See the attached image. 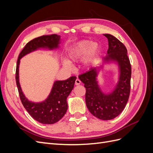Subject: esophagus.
Listing matches in <instances>:
<instances>
[{"mask_svg":"<svg viewBox=\"0 0 153 153\" xmlns=\"http://www.w3.org/2000/svg\"><path fill=\"white\" fill-rule=\"evenodd\" d=\"M75 84L76 85H80V84H81V81H80L79 79H78V78H76V80H75Z\"/></svg>","mask_w":153,"mask_h":153,"instance_id":"1","label":"esophagus"}]
</instances>
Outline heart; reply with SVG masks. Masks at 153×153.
Here are the masks:
<instances>
[{
	"instance_id": "1",
	"label": "heart",
	"mask_w": 153,
	"mask_h": 153,
	"mask_svg": "<svg viewBox=\"0 0 153 153\" xmlns=\"http://www.w3.org/2000/svg\"><path fill=\"white\" fill-rule=\"evenodd\" d=\"M100 51V47L98 43L82 40L68 50L67 56L69 61L64 60L62 64L66 68L71 69L73 66L70 62H78L84 59L83 64L84 67L89 68L95 62Z\"/></svg>"
}]
</instances>
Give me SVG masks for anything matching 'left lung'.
Returning a JSON list of instances; mask_svg holds the SVG:
<instances>
[{
	"label": "left lung",
	"instance_id": "obj_1",
	"mask_svg": "<svg viewBox=\"0 0 153 153\" xmlns=\"http://www.w3.org/2000/svg\"><path fill=\"white\" fill-rule=\"evenodd\" d=\"M108 41V49L106 61H116L120 68V76L116 88L111 94H104L96 81L99 67L91 68L78 78L84 84L85 103L89 112L101 120L113 119L121 114L129 99L131 87V67L126 47L114 36L106 34Z\"/></svg>",
	"mask_w": 153,
	"mask_h": 153
}]
</instances>
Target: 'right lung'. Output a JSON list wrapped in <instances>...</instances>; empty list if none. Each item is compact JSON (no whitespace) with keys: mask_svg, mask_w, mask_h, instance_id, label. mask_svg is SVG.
<instances>
[{"mask_svg":"<svg viewBox=\"0 0 153 153\" xmlns=\"http://www.w3.org/2000/svg\"><path fill=\"white\" fill-rule=\"evenodd\" d=\"M60 36L57 34L43 35L27 43L19 54L16 68V83L22 103L31 117L42 124H52L61 120L68 110L66 99L74 87L76 77L73 76L62 81H56L48 98L42 103H32L23 94L19 84L18 68L20 60L25 55L39 48L52 49L58 47Z\"/></svg>","mask_w":153,"mask_h":153,"instance_id":"1","label":"right lung"}]
</instances>
